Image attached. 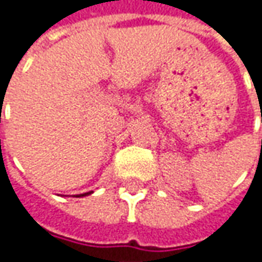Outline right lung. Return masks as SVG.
<instances>
[{
  "instance_id": "1",
  "label": "right lung",
  "mask_w": 262,
  "mask_h": 262,
  "mask_svg": "<svg viewBox=\"0 0 262 262\" xmlns=\"http://www.w3.org/2000/svg\"><path fill=\"white\" fill-rule=\"evenodd\" d=\"M90 192H92V191H90ZM90 192H84V194H80L78 197H81V195H87V194H90Z\"/></svg>"
}]
</instances>
